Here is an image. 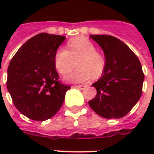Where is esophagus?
Instances as JSON below:
<instances>
[{"instance_id":"34e87169","label":"esophagus","mask_w":154,"mask_h":154,"mask_svg":"<svg viewBox=\"0 0 154 154\" xmlns=\"http://www.w3.org/2000/svg\"><path fill=\"white\" fill-rule=\"evenodd\" d=\"M74 87L78 88V89H81V90H83V89L86 88V86H84V85H79V86H74Z\"/></svg>"}]
</instances>
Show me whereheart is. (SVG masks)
Segmentation results:
<instances>
[{
    "label": "heart",
    "mask_w": 154,
    "mask_h": 154,
    "mask_svg": "<svg viewBox=\"0 0 154 154\" xmlns=\"http://www.w3.org/2000/svg\"><path fill=\"white\" fill-rule=\"evenodd\" d=\"M54 66L62 75L69 73L77 62L78 68L65 77L69 82H87L92 76L98 78L106 67L105 57L97 51L90 40L85 38H76L67 43V50L59 48L54 54Z\"/></svg>",
    "instance_id": "b5f03b06"
}]
</instances>
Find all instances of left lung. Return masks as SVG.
Returning a JSON list of instances; mask_svg holds the SVG:
<instances>
[{"mask_svg": "<svg viewBox=\"0 0 154 154\" xmlns=\"http://www.w3.org/2000/svg\"><path fill=\"white\" fill-rule=\"evenodd\" d=\"M102 48L106 67L91 86L97 95L88 101L92 110L106 119H119L129 113L142 95L144 74L139 58L125 43L111 35H91Z\"/></svg>", "mask_w": 154, "mask_h": 154, "instance_id": "left-lung-1", "label": "left lung"}]
</instances>
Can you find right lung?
I'll return each mask as SVG.
<instances>
[{
  "instance_id": "1",
  "label": "right lung",
  "mask_w": 154,
  "mask_h": 154,
  "mask_svg": "<svg viewBox=\"0 0 154 154\" xmlns=\"http://www.w3.org/2000/svg\"><path fill=\"white\" fill-rule=\"evenodd\" d=\"M64 36L41 33L26 41L12 57L6 86L16 109L36 121L50 119L63 103L69 86L61 83L54 54Z\"/></svg>"
}]
</instances>
